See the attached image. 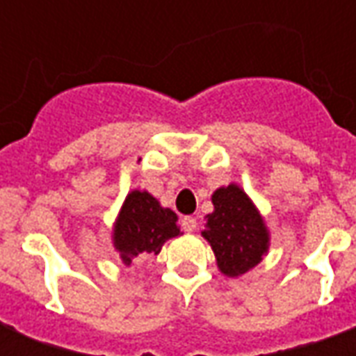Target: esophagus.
Instances as JSON below:
<instances>
[{
  "mask_svg": "<svg viewBox=\"0 0 356 356\" xmlns=\"http://www.w3.org/2000/svg\"><path fill=\"white\" fill-rule=\"evenodd\" d=\"M181 227H183V231L186 232H193L196 231V227H198V223H196V219L191 216H185L183 219H181Z\"/></svg>",
  "mask_w": 356,
  "mask_h": 356,
  "instance_id": "obj_1",
  "label": "esophagus"
}]
</instances>
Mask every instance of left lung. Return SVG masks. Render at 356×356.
Here are the masks:
<instances>
[{
  "mask_svg": "<svg viewBox=\"0 0 356 356\" xmlns=\"http://www.w3.org/2000/svg\"><path fill=\"white\" fill-rule=\"evenodd\" d=\"M213 211L206 216L208 240L223 275L240 276L261 263L268 252V231L254 202L238 185L231 183L211 194Z\"/></svg>",
  "mask_w": 356,
  "mask_h": 356,
  "instance_id": "8db88e82",
  "label": "left lung"
}]
</instances>
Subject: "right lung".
<instances>
[{"label":"right lung","mask_w":356,"mask_h":356,"mask_svg":"<svg viewBox=\"0 0 356 356\" xmlns=\"http://www.w3.org/2000/svg\"><path fill=\"white\" fill-rule=\"evenodd\" d=\"M177 216L170 208H162L160 202L147 191H131L118 213L112 244L125 267L135 257L158 255L163 242L179 236Z\"/></svg>","instance_id":"right-lung-1"}]
</instances>
